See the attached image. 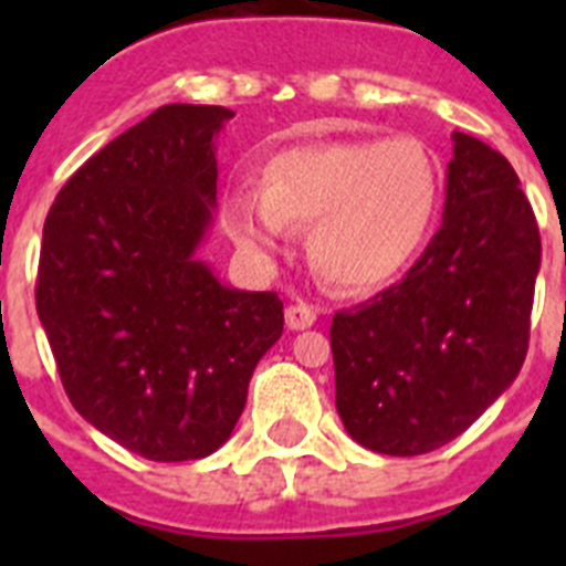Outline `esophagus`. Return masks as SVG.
Masks as SVG:
<instances>
[{
    "instance_id": "esophagus-1",
    "label": "esophagus",
    "mask_w": 566,
    "mask_h": 566,
    "mask_svg": "<svg viewBox=\"0 0 566 566\" xmlns=\"http://www.w3.org/2000/svg\"><path fill=\"white\" fill-rule=\"evenodd\" d=\"M317 323V308L308 306V303H292L286 308V326L292 332H303V328H312Z\"/></svg>"
}]
</instances>
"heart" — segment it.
Returning a JSON list of instances; mask_svg holds the SVG:
<instances>
[{"mask_svg":"<svg viewBox=\"0 0 566 566\" xmlns=\"http://www.w3.org/2000/svg\"><path fill=\"white\" fill-rule=\"evenodd\" d=\"M439 198V161L417 138L303 144L269 158L260 189H229L223 227L258 260H272L292 229L308 227L314 272L339 292H374L419 258Z\"/></svg>","mask_w":566,"mask_h":566,"instance_id":"heart-1","label":"heart"}]
</instances>
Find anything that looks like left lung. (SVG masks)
<instances>
[{
	"mask_svg": "<svg viewBox=\"0 0 566 566\" xmlns=\"http://www.w3.org/2000/svg\"><path fill=\"white\" fill-rule=\"evenodd\" d=\"M442 227L397 286L332 319L337 413L388 457L437 451L518 377L542 269L516 169L453 133Z\"/></svg>",
	"mask_w": 566,
	"mask_h": 566,
	"instance_id": "1",
	"label": "left lung"
}]
</instances>
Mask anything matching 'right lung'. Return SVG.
Here are the masks:
<instances>
[{
	"mask_svg": "<svg viewBox=\"0 0 566 566\" xmlns=\"http://www.w3.org/2000/svg\"><path fill=\"white\" fill-rule=\"evenodd\" d=\"M232 115L164 104L82 164L44 221L36 312L64 391L153 462L218 451L283 334L277 294L227 286L198 258Z\"/></svg>",
	"mask_w": 566,
	"mask_h": 566,
	"instance_id": "add662e5",
	"label": "right lung"
}]
</instances>
